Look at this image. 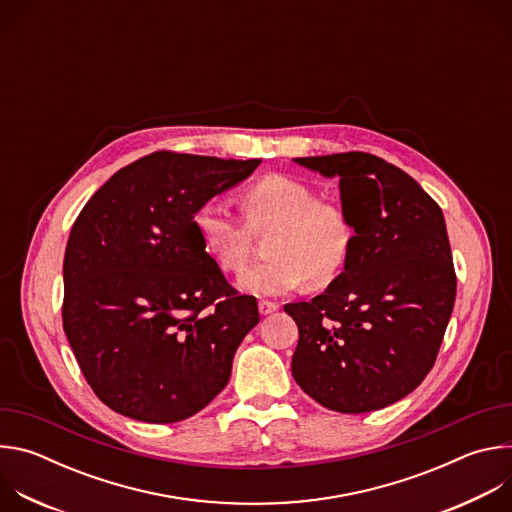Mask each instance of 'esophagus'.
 I'll use <instances>...</instances> for the list:
<instances>
[{
  "label": "esophagus",
  "instance_id": "1",
  "mask_svg": "<svg viewBox=\"0 0 512 512\" xmlns=\"http://www.w3.org/2000/svg\"><path fill=\"white\" fill-rule=\"evenodd\" d=\"M277 308H279V306H277L275 302H269V300H261V302H259V314H261V316H269V314H273Z\"/></svg>",
  "mask_w": 512,
  "mask_h": 512
}]
</instances>
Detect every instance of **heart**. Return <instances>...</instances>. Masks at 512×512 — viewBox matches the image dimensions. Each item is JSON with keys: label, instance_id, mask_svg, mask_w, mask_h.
Masks as SVG:
<instances>
[{"label": "heart", "instance_id": "heart-1", "mask_svg": "<svg viewBox=\"0 0 512 512\" xmlns=\"http://www.w3.org/2000/svg\"><path fill=\"white\" fill-rule=\"evenodd\" d=\"M251 229H267L265 259L239 275V287L255 296H281L304 283H330L350 259L354 223L344 204L318 198L314 186L285 174H269L241 194ZM206 255L223 271H239L249 257V231L223 198H208L194 214Z\"/></svg>", "mask_w": 512, "mask_h": 512}]
</instances>
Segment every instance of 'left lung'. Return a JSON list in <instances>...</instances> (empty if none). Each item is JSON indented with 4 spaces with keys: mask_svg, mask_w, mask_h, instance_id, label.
I'll use <instances>...</instances> for the list:
<instances>
[{
    "mask_svg": "<svg viewBox=\"0 0 512 512\" xmlns=\"http://www.w3.org/2000/svg\"><path fill=\"white\" fill-rule=\"evenodd\" d=\"M296 162L340 178L356 237L324 294L283 306L300 330L291 375L326 409H383L427 377L454 310L444 212L409 174L373 154Z\"/></svg>",
    "mask_w": 512,
    "mask_h": 512,
    "instance_id": "8db88e82",
    "label": "left lung"
}]
</instances>
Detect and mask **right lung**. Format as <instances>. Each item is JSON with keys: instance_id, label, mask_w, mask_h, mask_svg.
I'll return each mask as SVG.
<instances>
[{"instance_id": "1", "label": "right lung", "mask_w": 512, "mask_h": 512, "mask_svg": "<svg viewBox=\"0 0 512 512\" xmlns=\"http://www.w3.org/2000/svg\"><path fill=\"white\" fill-rule=\"evenodd\" d=\"M259 164L154 152L115 172L77 216L62 265V326L113 411L176 423L227 387L259 310L206 255L194 214Z\"/></svg>"}]
</instances>
